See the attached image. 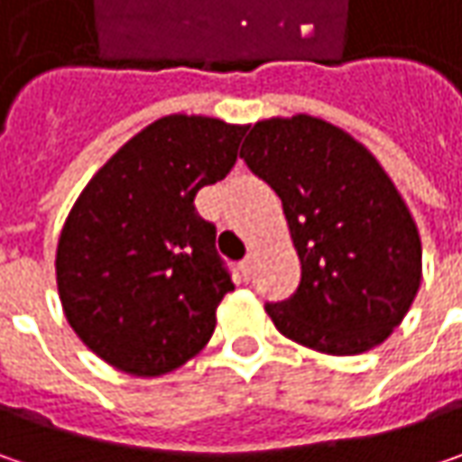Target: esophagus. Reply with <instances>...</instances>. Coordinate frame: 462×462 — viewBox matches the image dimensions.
Returning <instances> with one entry per match:
<instances>
[{"mask_svg": "<svg viewBox=\"0 0 462 462\" xmlns=\"http://www.w3.org/2000/svg\"><path fill=\"white\" fill-rule=\"evenodd\" d=\"M239 267H241V273H244V277L249 280V277H252V273H254V257H246L244 262H241Z\"/></svg>", "mask_w": 462, "mask_h": 462, "instance_id": "34e87169", "label": "esophagus"}]
</instances>
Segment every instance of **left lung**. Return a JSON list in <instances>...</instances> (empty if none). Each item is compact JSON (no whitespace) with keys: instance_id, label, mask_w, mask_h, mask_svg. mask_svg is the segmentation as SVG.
<instances>
[{"instance_id":"left-lung-1","label":"left lung","mask_w":462,"mask_h":462,"mask_svg":"<svg viewBox=\"0 0 462 462\" xmlns=\"http://www.w3.org/2000/svg\"><path fill=\"white\" fill-rule=\"evenodd\" d=\"M241 159L282 200L300 259L293 298L264 306L277 331L334 357L383 345L417 298L421 239L381 162L303 113L254 123Z\"/></svg>"}]
</instances>
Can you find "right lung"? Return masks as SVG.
<instances>
[{"instance_id":"add662e5","label":"right lung","mask_w":462,"mask_h":462,"mask_svg":"<svg viewBox=\"0 0 462 462\" xmlns=\"http://www.w3.org/2000/svg\"><path fill=\"white\" fill-rule=\"evenodd\" d=\"M246 125L167 116L87 182L56 246L63 316L97 357L159 378L203 349L234 282L195 195L236 164Z\"/></svg>"}]
</instances>
